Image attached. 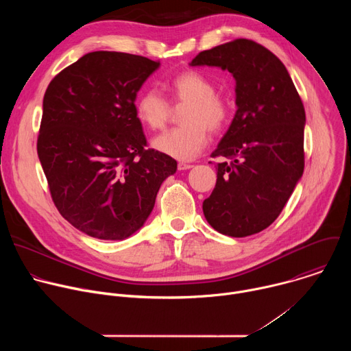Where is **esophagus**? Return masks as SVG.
<instances>
[{"mask_svg": "<svg viewBox=\"0 0 351 351\" xmlns=\"http://www.w3.org/2000/svg\"><path fill=\"white\" fill-rule=\"evenodd\" d=\"M190 168H193L191 164H186V162H179L178 164V169L179 171H186V169H190Z\"/></svg>", "mask_w": 351, "mask_h": 351, "instance_id": "obj_1", "label": "esophagus"}]
</instances>
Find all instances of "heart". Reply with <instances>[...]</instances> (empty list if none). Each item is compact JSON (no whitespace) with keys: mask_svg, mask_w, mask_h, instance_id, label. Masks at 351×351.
<instances>
[{"mask_svg":"<svg viewBox=\"0 0 351 351\" xmlns=\"http://www.w3.org/2000/svg\"><path fill=\"white\" fill-rule=\"evenodd\" d=\"M171 104L184 106L180 112L183 126L171 129L153 141L157 152L189 161L203 152L208 143V132H221L230 119V106L217 93V86L206 75L186 71L165 83ZM171 106L154 88L144 90L136 101V117L149 130L167 126Z\"/></svg>","mask_w":351,"mask_h":351,"instance_id":"heart-1","label":"heart"}]
</instances>
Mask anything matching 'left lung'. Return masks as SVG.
Wrapping results in <instances>:
<instances>
[{"mask_svg":"<svg viewBox=\"0 0 351 351\" xmlns=\"http://www.w3.org/2000/svg\"><path fill=\"white\" fill-rule=\"evenodd\" d=\"M190 65L219 66L236 80L237 111L213 153L225 161L203 203L206 219L226 236L258 233L279 217L304 171L302 98L280 60L253 40L206 49Z\"/></svg>","mask_w":351,"mask_h":351,"instance_id":"8db88e82","label":"left lung"}]
</instances>
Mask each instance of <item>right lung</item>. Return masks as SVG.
Here are the masks:
<instances>
[{
    "label": "right lung",
    "instance_id": "obj_1",
    "mask_svg": "<svg viewBox=\"0 0 351 351\" xmlns=\"http://www.w3.org/2000/svg\"><path fill=\"white\" fill-rule=\"evenodd\" d=\"M160 61L94 51L61 71L43 99L37 154L60 214L80 232L122 240L152 214L178 162L147 140L136 95Z\"/></svg>",
    "mask_w": 351,
    "mask_h": 351
}]
</instances>
